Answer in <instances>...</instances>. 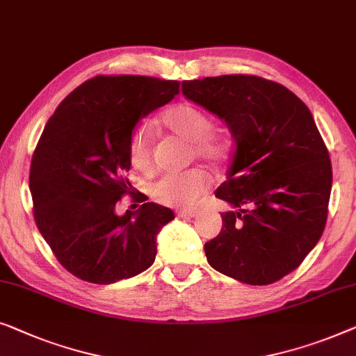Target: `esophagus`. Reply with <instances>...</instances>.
I'll return each mask as SVG.
<instances>
[{
  "instance_id": "1",
  "label": "esophagus",
  "mask_w": 356,
  "mask_h": 356,
  "mask_svg": "<svg viewBox=\"0 0 356 356\" xmlns=\"http://www.w3.org/2000/svg\"><path fill=\"white\" fill-rule=\"evenodd\" d=\"M177 215L183 216V218H194L197 212H195V210H178Z\"/></svg>"
}]
</instances>
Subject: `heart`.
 <instances>
[{"label":"heart","mask_w":356,"mask_h":356,"mask_svg":"<svg viewBox=\"0 0 356 356\" xmlns=\"http://www.w3.org/2000/svg\"><path fill=\"white\" fill-rule=\"evenodd\" d=\"M162 127L173 135L191 143V156L209 163H221L228 156V146L218 133L213 131V120L207 112L193 102H177L163 111ZM128 162L141 173H151L154 168L151 133L146 127L133 130L128 140ZM210 186V177L200 168L184 173L165 175L154 183L151 194L159 204L170 207H193Z\"/></svg>","instance_id":"b5f03b06"}]
</instances>
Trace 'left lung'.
<instances>
[{
  "label": "left lung",
  "mask_w": 356,
  "mask_h": 356,
  "mask_svg": "<svg viewBox=\"0 0 356 356\" xmlns=\"http://www.w3.org/2000/svg\"><path fill=\"white\" fill-rule=\"evenodd\" d=\"M188 99L228 123L234 151L215 195L233 205L204 250L210 266L252 286L289 275L321 238L332 167L300 97L257 75L183 81Z\"/></svg>",
  "instance_id": "8db88e82"
}]
</instances>
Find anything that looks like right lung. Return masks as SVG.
<instances>
[{
	"instance_id": "1",
	"label": "right lung",
	"mask_w": 356,
	"mask_h": 356,
	"mask_svg": "<svg viewBox=\"0 0 356 356\" xmlns=\"http://www.w3.org/2000/svg\"><path fill=\"white\" fill-rule=\"evenodd\" d=\"M179 92V81L97 75L70 92L46 123L30 163L33 218L60 265L92 284H112L154 264L157 234L172 209L145 202L118 217L131 188L125 173L136 123Z\"/></svg>"
}]
</instances>
